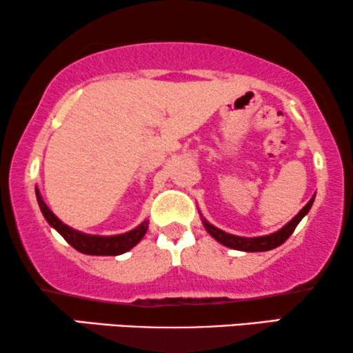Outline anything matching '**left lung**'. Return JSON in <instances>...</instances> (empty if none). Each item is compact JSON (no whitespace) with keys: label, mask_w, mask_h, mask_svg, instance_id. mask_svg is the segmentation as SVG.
Returning a JSON list of instances; mask_svg holds the SVG:
<instances>
[{"label":"left lung","mask_w":353,"mask_h":353,"mask_svg":"<svg viewBox=\"0 0 353 353\" xmlns=\"http://www.w3.org/2000/svg\"><path fill=\"white\" fill-rule=\"evenodd\" d=\"M313 201H314V196L308 201V204L305 205L303 209L300 210L296 216L292 219L290 222L285 223L281 230L274 232V233H269V235H264V236H253V238H246V236H238V235H232V233H227L221 230V228L214 227L212 223H209L205 219L201 216V221H203V225L205 230L209 232V235L212 238H216L219 243L227 246V248H232V250H238V251H246V253H254V251H269V250H274L277 248V246H281L283 241L287 240L288 236L294 233V230L299 225L301 219H303L306 214L310 212L311 205H313Z\"/></svg>","instance_id":"left-lung-1"}]
</instances>
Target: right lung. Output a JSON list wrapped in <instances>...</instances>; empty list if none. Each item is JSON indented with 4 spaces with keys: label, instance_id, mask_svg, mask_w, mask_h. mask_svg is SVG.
<instances>
[{
    "label": "right lung",
    "instance_id": "1",
    "mask_svg": "<svg viewBox=\"0 0 353 353\" xmlns=\"http://www.w3.org/2000/svg\"><path fill=\"white\" fill-rule=\"evenodd\" d=\"M37 201H39L40 210H42L45 221H47L50 225H52L54 230H57L59 235H61L65 240L70 243L72 248L79 251V253L84 254H92V256H118L130 251L132 246H136L143 240V236L148 232L149 222L144 221L139 223L132 230L121 233V235H110V236H102V235H89V233H82L79 230H74V228L68 227L66 223H63L59 219L54 216V214L50 210V208L45 204L42 196H40V191L35 188Z\"/></svg>",
    "mask_w": 353,
    "mask_h": 353
}]
</instances>
